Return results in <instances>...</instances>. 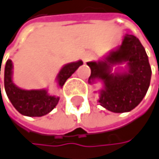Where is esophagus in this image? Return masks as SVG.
<instances>
[{
	"mask_svg": "<svg viewBox=\"0 0 159 159\" xmlns=\"http://www.w3.org/2000/svg\"><path fill=\"white\" fill-rule=\"evenodd\" d=\"M91 58H93V54H91L90 52H87V53L84 54V56H83V61H84V63H87V62H89Z\"/></svg>",
	"mask_w": 159,
	"mask_h": 159,
	"instance_id": "esophagus-1",
	"label": "esophagus"
}]
</instances>
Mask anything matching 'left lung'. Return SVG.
<instances>
[{
    "label": "left lung",
    "instance_id": "8db88e82",
    "mask_svg": "<svg viewBox=\"0 0 159 159\" xmlns=\"http://www.w3.org/2000/svg\"><path fill=\"white\" fill-rule=\"evenodd\" d=\"M125 62L121 72L112 68ZM91 73L89 83H103L99 91L100 105L112 112H127L134 110L142 101L150 86L152 70L145 48L134 35L126 34L122 44L104 59L88 62Z\"/></svg>",
    "mask_w": 159,
    "mask_h": 159
}]
</instances>
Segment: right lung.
<instances>
[{"instance_id":"1","label":"right lung","mask_w":159,"mask_h":159,"mask_svg":"<svg viewBox=\"0 0 159 159\" xmlns=\"http://www.w3.org/2000/svg\"><path fill=\"white\" fill-rule=\"evenodd\" d=\"M82 65L83 62L81 60L65 65L56 77L59 88H62L65 82ZM12 61L7 60L4 66V89L12 105L21 114L30 117H39L48 114L56 107L60 98L54 95H49L47 89L27 90L17 87L12 80Z\"/></svg>"}]
</instances>
